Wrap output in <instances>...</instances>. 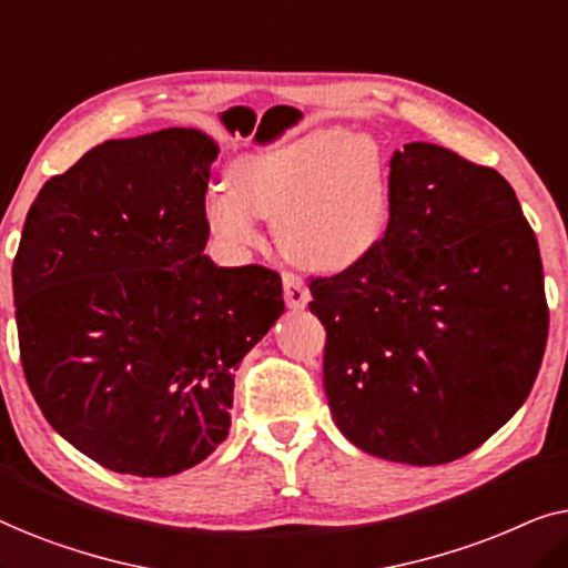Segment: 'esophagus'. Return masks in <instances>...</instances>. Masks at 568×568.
<instances>
[{"instance_id": "1", "label": "esophagus", "mask_w": 568, "mask_h": 568, "mask_svg": "<svg viewBox=\"0 0 568 568\" xmlns=\"http://www.w3.org/2000/svg\"><path fill=\"white\" fill-rule=\"evenodd\" d=\"M282 282H284L286 305H290L292 310H305L307 302H310V290H307L305 278L292 274V271H286V274L282 276Z\"/></svg>"}]
</instances>
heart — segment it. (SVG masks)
Instances as JSON below:
<instances>
[{"instance_id": "obj_1", "label": "heart", "mask_w": 568, "mask_h": 568, "mask_svg": "<svg viewBox=\"0 0 568 568\" xmlns=\"http://www.w3.org/2000/svg\"><path fill=\"white\" fill-rule=\"evenodd\" d=\"M230 191L209 193L206 222L230 245L261 240L255 216L274 220L282 251L300 266L341 271L367 255L390 209L375 139L315 129L232 160Z\"/></svg>"}]
</instances>
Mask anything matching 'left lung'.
<instances>
[{
  "mask_svg": "<svg viewBox=\"0 0 568 568\" xmlns=\"http://www.w3.org/2000/svg\"><path fill=\"white\" fill-rule=\"evenodd\" d=\"M390 222L359 261L310 278L333 422L364 453L442 465L523 406L548 341L535 232L494 168L410 142Z\"/></svg>",
  "mask_w": 568,
  "mask_h": 568,
  "instance_id": "left-lung-1",
  "label": "left lung"
}]
</instances>
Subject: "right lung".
<instances>
[{"label": "right lung", "instance_id": "right-lung-1", "mask_svg": "<svg viewBox=\"0 0 568 568\" xmlns=\"http://www.w3.org/2000/svg\"><path fill=\"white\" fill-rule=\"evenodd\" d=\"M216 152L196 129L111 139L26 216L22 372L45 422L108 470L165 478L212 455L235 367L284 313L276 271L204 255Z\"/></svg>", "mask_w": 568, "mask_h": 568}]
</instances>
